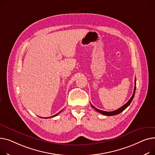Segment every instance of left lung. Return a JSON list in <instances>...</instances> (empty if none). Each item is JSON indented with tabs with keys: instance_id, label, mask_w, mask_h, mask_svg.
Masks as SVG:
<instances>
[{
	"instance_id": "1",
	"label": "left lung",
	"mask_w": 155,
	"mask_h": 155,
	"mask_svg": "<svg viewBox=\"0 0 155 155\" xmlns=\"http://www.w3.org/2000/svg\"><path fill=\"white\" fill-rule=\"evenodd\" d=\"M136 79H135V81H134L135 86H134V88L133 94L131 97L130 98V99L129 100V101H128V102H127L125 104H124V105H123L122 107H121L120 108L117 109V110H115V111H113L107 112V111H102V110H98V109L96 108L93 105H92V104H91V106L94 109V110H95L96 111H97L98 113H101V114H102L106 115V116H114V115H116V114H120V113H121L122 111H123L125 110V109L130 104V103H131V101H132V100H133V97H134V96L135 91H136Z\"/></svg>"
}]
</instances>
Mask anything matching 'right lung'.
<instances>
[{
    "label": "right lung",
    "instance_id": "add662e5",
    "mask_svg": "<svg viewBox=\"0 0 155 155\" xmlns=\"http://www.w3.org/2000/svg\"><path fill=\"white\" fill-rule=\"evenodd\" d=\"M62 111V110H61V111H59V112L58 113H57L56 114H55V115H54V116H51V117H43V118H49V117H55V116H56L57 115H58V114H59V113H61V112Z\"/></svg>",
    "mask_w": 155,
    "mask_h": 155
}]
</instances>
